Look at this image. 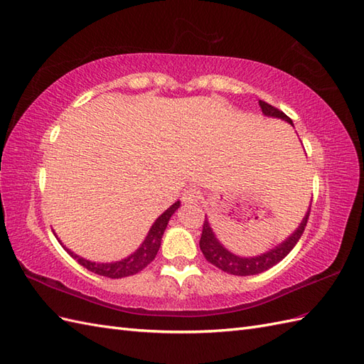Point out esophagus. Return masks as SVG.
<instances>
[{
  "mask_svg": "<svg viewBox=\"0 0 364 364\" xmlns=\"http://www.w3.org/2000/svg\"><path fill=\"white\" fill-rule=\"evenodd\" d=\"M200 199H202L200 190H199V188H194V187H191V188H188V190H185L183 194H182V200H183L185 203H196V202H199Z\"/></svg>",
  "mask_w": 364,
  "mask_h": 364,
  "instance_id": "1",
  "label": "esophagus"
}]
</instances>
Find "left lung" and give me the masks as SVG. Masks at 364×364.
I'll return each instance as SVG.
<instances>
[{"label":"left lung","mask_w":364,"mask_h":364,"mask_svg":"<svg viewBox=\"0 0 364 364\" xmlns=\"http://www.w3.org/2000/svg\"><path fill=\"white\" fill-rule=\"evenodd\" d=\"M259 106L265 115H270V117H279L282 120L291 123V119L289 117V115H286L278 108H274V106L265 103L262 100H259ZM309 216H310V210L307 211V215L303 219V223H301L298 230H295L294 235H291L289 239H286V241L281 245L274 247L273 250L264 253L261 256H256V258H239V256L225 250L224 247L219 244L215 235H213V230L205 218V220H203V225H202V236L199 241V247H200L203 256H205V259L210 264L216 265V267L220 270H224L230 274H237V277L258 274V273H262L265 270L272 269L273 265L281 262L291 252V249H294L296 242L299 241V237L304 233Z\"/></svg>","instance_id":"left-lung-1"}]
</instances>
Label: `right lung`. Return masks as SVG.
<instances>
[{"label":"right lung","mask_w":364,"mask_h":364,"mask_svg":"<svg viewBox=\"0 0 364 364\" xmlns=\"http://www.w3.org/2000/svg\"><path fill=\"white\" fill-rule=\"evenodd\" d=\"M179 205H181L179 202L173 203L170 208L164 211L162 215L156 219V223L153 224V227L149 228L148 236L145 237L144 244H141L139 247V250H136L127 259H122L119 262H111V264H95V262H91V261H86L83 258H78L77 255H74L73 252H69V250H68V253L73 256V258L80 265H83L85 269H87L92 273L100 274V277H108V278H112V279L131 277V274H136V273L141 272L146 267V265H149L154 261L156 255L159 252V247H161V239L164 236L168 220H170V218L173 216V213L177 208H179Z\"/></svg>","instance_id":"right-lung-1"}]
</instances>
